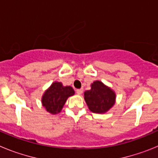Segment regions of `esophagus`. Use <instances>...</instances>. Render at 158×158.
I'll list each match as a JSON object with an SVG mask.
<instances>
[{
  "instance_id": "1",
  "label": "esophagus",
  "mask_w": 158,
  "mask_h": 158,
  "mask_svg": "<svg viewBox=\"0 0 158 158\" xmlns=\"http://www.w3.org/2000/svg\"><path fill=\"white\" fill-rule=\"evenodd\" d=\"M76 93H77V95H81L82 93H83V89H77V90H76Z\"/></svg>"
}]
</instances>
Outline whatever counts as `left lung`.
<instances>
[{
    "instance_id": "8db88e82",
    "label": "left lung",
    "mask_w": 158,
    "mask_h": 158,
    "mask_svg": "<svg viewBox=\"0 0 158 158\" xmlns=\"http://www.w3.org/2000/svg\"><path fill=\"white\" fill-rule=\"evenodd\" d=\"M84 99L92 112L103 114L115 104L116 94L102 81H95L91 84V89L84 93Z\"/></svg>"
}]
</instances>
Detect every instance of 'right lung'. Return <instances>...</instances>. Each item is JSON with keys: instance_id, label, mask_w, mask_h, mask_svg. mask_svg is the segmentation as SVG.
I'll use <instances>...</instances> for the list:
<instances>
[{"instance_id": "1", "label": "right lung", "mask_w": 158, "mask_h": 158, "mask_svg": "<svg viewBox=\"0 0 158 158\" xmlns=\"http://www.w3.org/2000/svg\"><path fill=\"white\" fill-rule=\"evenodd\" d=\"M74 93L71 86H63L61 82L54 81L42 96V104L47 112L55 115L61 112L67 99Z\"/></svg>"}]
</instances>
